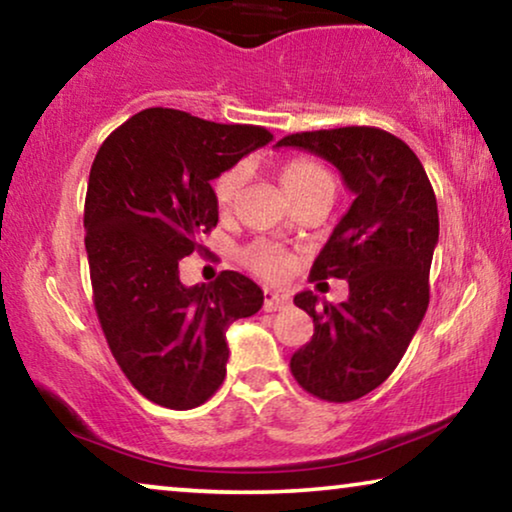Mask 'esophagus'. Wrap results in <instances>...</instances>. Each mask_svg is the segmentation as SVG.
<instances>
[{"label": "esophagus", "mask_w": 512, "mask_h": 512, "mask_svg": "<svg viewBox=\"0 0 512 512\" xmlns=\"http://www.w3.org/2000/svg\"><path fill=\"white\" fill-rule=\"evenodd\" d=\"M287 304H290V297H287V294L266 290V294H264V311H280V308H285Z\"/></svg>", "instance_id": "1"}]
</instances>
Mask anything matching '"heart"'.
Masks as SVG:
<instances>
[{"mask_svg":"<svg viewBox=\"0 0 512 512\" xmlns=\"http://www.w3.org/2000/svg\"><path fill=\"white\" fill-rule=\"evenodd\" d=\"M278 178L285 194L292 201L315 190L334 192V176L329 174L327 167H322L320 162L311 160V157L299 155L285 160L278 167ZM243 181H246V169L241 164H236V167L227 169L225 174L218 176V181L213 185V194L215 204H218L222 213H227L232 208ZM239 259L246 269L264 278H280L290 269V257H287L285 250L271 246V243H253V246L241 250Z\"/></svg>","mask_w":512,"mask_h":512,"instance_id":"obj_1","label":"heart"}]
</instances>
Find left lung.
<instances>
[{
  "instance_id": "obj_1",
  "label": "left lung",
  "mask_w": 512,
  "mask_h": 512,
  "mask_svg": "<svg viewBox=\"0 0 512 512\" xmlns=\"http://www.w3.org/2000/svg\"><path fill=\"white\" fill-rule=\"evenodd\" d=\"M276 146L325 157L355 192L313 262L311 280H348L343 304H294L313 318V338L290 359L308 394L345 403L383 385L397 369L429 306V269L438 243V208L422 162L378 127H338L283 136Z\"/></svg>"
}]
</instances>
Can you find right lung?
<instances>
[{
	"label": "right lung",
	"instance_id": "1",
	"mask_svg": "<svg viewBox=\"0 0 512 512\" xmlns=\"http://www.w3.org/2000/svg\"><path fill=\"white\" fill-rule=\"evenodd\" d=\"M271 139L257 125L155 106L97 150L83 215L92 301L115 362L157 406L211 399L227 373V327L262 308V290L239 271L185 287L178 262L218 225L213 178Z\"/></svg>",
	"mask_w": 512,
	"mask_h": 512
}]
</instances>
